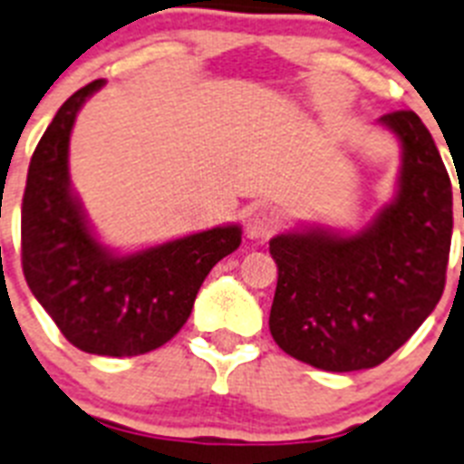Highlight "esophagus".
Here are the masks:
<instances>
[{
	"label": "esophagus",
	"mask_w": 464,
	"mask_h": 464,
	"mask_svg": "<svg viewBox=\"0 0 464 464\" xmlns=\"http://www.w3.org/2000/svg\"><path fill=\"white\" fill-rule=\"evenodd\" d=\"M276 226H278V221H276L274 214L266 212V209H255V212L247 217V221H245V231H247L250 238L259 240L268 238V236L276 231Z\"/></svg>",
	"instance_id": "1"
}]
</instances>
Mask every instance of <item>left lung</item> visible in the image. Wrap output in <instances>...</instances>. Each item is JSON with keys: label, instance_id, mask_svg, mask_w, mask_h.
<instances>
[{"label": "left lung", "instance_id": "left-lung-1", "mask_svg": "<svg viewBox=\"0 0 464 464\" xmlns=\"http://www.w3.org/2000/svg\"><path fill=\"white\" fill-rule=\"evenodd\" d=\"M401 141L396 198L363 231L280 233L268 328L292 358L330 372L375 368L430 316L446 285L453 188L430 130L412 111L380 118ZM464 214V212H462Z\"/></svg>", "mask_w": 464, "mask_h": 464}]
</instances>
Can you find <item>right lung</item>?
Instances as JSON below:
<instances>
[{
	"instance_id": "add662e5",
	"label": "right lung",
	"mask_w": 464,
	"mask_h": 464,
	"mask_svg": "<svg viewBox=\"0 0 464 464\" xmlns=\"http://www.w3.org/2000/svg\"><path fill=\"white\" fill-rule=\"evenodd\" d=\"M103 80L58 108L34 148L21 208L27 287L72 346L99 356H139L169 342L188 321L212 266L238 250L240 226H217L134 255L96 240L70 190L68 146L77 112Z\"/></svg>"
}]
</instances>
